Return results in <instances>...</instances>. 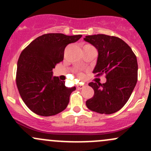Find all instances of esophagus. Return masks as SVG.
Returning a JSON list of instances; mask_svg holds the SVG:
<instances>
[{
    "instance_id": "obj_1",
    "label": "esophagus",
    "mask_w": 151,
    "mask_h": 151,
    "mask_svg": "<svg viewBox=\"0 0 151 151\" xmlns=\"http://www.w3.org/2000/svg\"><path fill=\"white\" fill-rule=\"evenodd\" d=\"M85 85L83 84H77V88H78V89H83V88H84Z\"/></svg>"
}]
</instances>
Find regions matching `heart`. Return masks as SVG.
Returning a JSON list of instances; mask_svg holds the SVG:
<instances>
[{"label":"heart","mask_w":151,"mask_h":151,"mask_svg":"<svg viewBox=\"0 0 151 151\" xmlns=\"http://www.w3.org/2000/svg\"><path fill=\"white\" fill-rule=\"evenodd\" d=\"M92 46H91V45H84V47H83V49H85V48H88V47H91ZM79 77H80V78H83V75L82 74H80V75H79Z\"/></svg>","instance_id":"obj_1"}]
</instances>
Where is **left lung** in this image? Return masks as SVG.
<instances>
[{
    "instance_id": "1",
    "label": "left lung",
    "mask_w": 151,
    "mask_h": 151,
    "mask_svg": "<svg viewBox=\"0 0 151 151\" xmlns=\"http://www.w3.org/2000/svg\"><path fill=\"white\" fill-rule=\"evenodd\" d=\"M85 42L98 51L93 72L105 74V83H90L94 95L86 101L87 107L101 114L115 113L130 98L137 82V57L131 47L120 38L104 34L86 36Z\"/></svg>"
}]
</instances>
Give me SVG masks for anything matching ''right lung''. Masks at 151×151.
I'll list each match as a JSON object with an SVG mask.
<instances>
[{"label":"right lung","instance_id":"right-lung-1","mask_svg":"<svg viewBox=\"0 0 151 151\" xmlns=\"http://www.w3.org/2000/svg\"><path fill=\"white\" fill-rule=\"evenodd\" d=\"M82 35L48 33L36 38L20 54L17 69V86L25 104L41 116L58 114L66 108L76 88L52 75V69L63 60L64 50Z\"/></svg>","mask_w":151,"mask_h":151}]
</instances>
